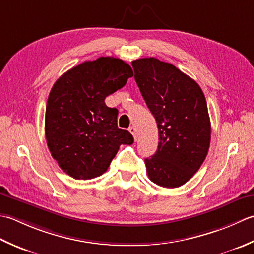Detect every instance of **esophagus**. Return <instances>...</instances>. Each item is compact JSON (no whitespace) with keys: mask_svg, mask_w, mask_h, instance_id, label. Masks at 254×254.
<instances>
[{"mask_svg":"<svg viewBox=\"0 0 254 254\" xmlns=\"http://www.w3.org/2000/svg\"><path fill=\"white\" fill-rule=\"evenodd\" d=\"M129 131H130V133H131L132 136H133L134 140H137V138H138V132H137V129L131 126L130 128H129Z\"/></svg>","mask_w":254,"mask_h":254,"instance_id":"1","label":"esophagus"}]
</instances>
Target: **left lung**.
<instances>
[{"label": "left lung", "mask_w": 254, "mask_h": 254, "mask_svg": "<svg viewBox=\"0 0 254 254\" xmlns=\"http://www.w3.org/2000/svg\"><path fill=\"white\" fill-rule=\"evenodd\" d=\"M131 64L159 130L157 152L144 159L148 177L163 188H179L197 172L209 149L205 95L192 77L168 62L142 58Z\"/></svg>", "instance_id": "8db88e82"}]
</instances>
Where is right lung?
I'll return each instance as SVG.
<instances>
[{"mask_svg":"<svg viewBox=\"0 0 254 254\" xmlns=\"http://www.w3.org/2000/svg\"><path fill=\"white\" fill-rule=\"evenodd\" d=\"M133 75L130 65L114 57L85 61L66 71L51 89L45 133L51 156L76 180L100 177L121 144H131V133L117 127L118 110L105 98Z\"/></svg>","mask_w":254,"mask_h":254,"instance_id":"right-lung-1","label":"right lung"}]
</instances>
